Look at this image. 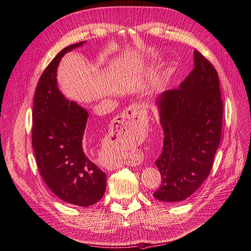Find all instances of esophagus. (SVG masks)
<instances>
[{
    "mask_svg": "<svg viewBox=\"0 0 251 251\" xmlns=\"http://www.w3.org/2000/svg\"><path fill=\"white\" fill-rule=\"evenodd\" d=\"M141 116V108L139 106H131L129 108H126L123 114L120 116V121L119 122L123 125L124 129L128 130V129H130L131 127H133L136 123V121L139 120ZM118 164L114 163V164H108L106 168L108 169H115V167H117Z\"/></svg>",
    "mask_w": 251,
    "mask_h": 251,
    "instance_id": "esophagus-1",
    "label": "esophagus"
}]
</instances>
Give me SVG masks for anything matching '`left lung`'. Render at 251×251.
Masks as SVG:
<instances>
[{
  "label": "left lung",
  "instance_id": "left-lung-1",
  "mask_svg": "<svg viewBox=\"0 0 251 251\" xmlns=\"http://www.w3.org/2000/svg\"><path fill=\"white\" fill-rule=\"evenodd\" d=\"M156 104L164 145L155 160L161 184L153 196L179 202L207 178L221 140L223 102L216 69L195 50L189 76L178 88L161 94Z\"/></svg>",
  "mask_w": 251,
  "mask_h": 251
}]
</instances>
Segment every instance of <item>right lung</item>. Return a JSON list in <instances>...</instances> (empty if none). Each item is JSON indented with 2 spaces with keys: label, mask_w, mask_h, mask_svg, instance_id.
<instances>
[{
  "label": "right lung",
  "mask_w": 251,
  "mask_h": 251,
  "mask_svg": "<svg viewBox=\"0 0 251 251\" xmlns=\"http://www.w3.org/2000/svg\"><path fill=\"white\" fill-rule=\"evenodd\" d=\"M83 44L64 48L38 80L32 112V147L39 173L55 195L71 204L90 206L103 197L106 174L83 148L87 111L64 98L56 79L62 56Z\"/></svg>",
  "instance_id": "1"
}]
</instances>
